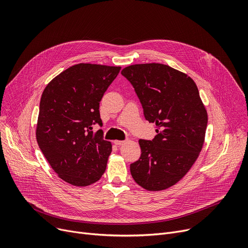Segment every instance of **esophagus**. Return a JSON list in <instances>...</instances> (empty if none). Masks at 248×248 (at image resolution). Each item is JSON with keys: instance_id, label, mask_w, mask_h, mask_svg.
Masks as SVG:
<instances>
[{"instance_id": "esophagus-1", "label": "esophagus", "mask_w": 248, "mask_h": 248, "mask_svg": "<svg viewBox=\"0 0 248 248\" xmlns=\"http://www.w3.org/2000/svg\"><path fill=\"white\" fill-rule=\"evenodd\" d=\"M114 142V145H116V146H122V145H124V140H114L113 141Z\"/></svg>"}]
</instances>
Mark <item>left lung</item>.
Returning <instances> with one entry per match:
<instances>
[{
	"instance_id": "1",
	"label": "left lung",
	"mask_w": 248,
	"mask_h": 248,
	"mask_svg": "<svg viewBox=\"0 0 248 248\" xmlns=\"http://www.w3.org/2000/svg\"><path fill=\"white\" fill-rule=\"evenodd\" d=\"M122 74L157 133L139 140L141 154L131 174L146 190L167 189L187 174L204 144L208 116L199 90L190 76L161 63L131 65Z\"/></svg>"
}]
</instances>
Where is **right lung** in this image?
<instances>
[{"label": "right lung", "instance_id": "obj_1", "mask_svg": "<svg viewBox=\"0 0 248 248\" xmlns=\"http://www.w3.org/2000/svg\"><path fill=\"white\" fill-rule=\"evenodd\" d=\"M121 70L120 66L80 63L52 79L45 87L36 128L44 157L67 183L84 187L103 175L111 153L93 125H102L99 102Z\"/></svg>", "mask_w": 248, "mask_h": 248}]
</instances>
